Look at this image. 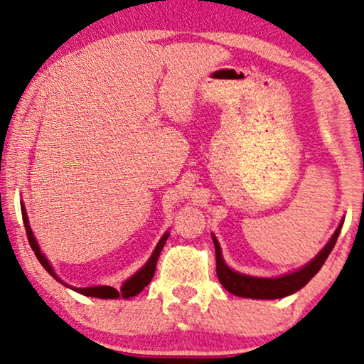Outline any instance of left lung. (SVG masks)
I'll return each mask as SVG.
<instances>
[{
	"label": "left lung",
	"instance_id": "left-lung-1",
	"mask_svg": "<svg viewBox=\"0 0 364 364\" xmlns=\"http://www.w3.org/2000/svg\"><path fill=\"white\" fill-rule=\"evenodd\" d=\"M343 226L341 223L338 224L336 231L331 235L328 242L309 264H305L304 267H300L295 272H289L279 277H254V275L240 274L237 270L229 267L224 262L221 245H219L216 235L213 234V242L216 247V272L218 279L221 285L228 291H231L232 295L242 296V299H257V300H275L282 299V296L295 294L296 290H300L301 287H305L315 277V274L321 269V265L325 264L326 257H328L331 250H333L338 235H340Z\"/></svg>",
	"mask_w": 364,
	"mask_h": 364
}]
</instances>
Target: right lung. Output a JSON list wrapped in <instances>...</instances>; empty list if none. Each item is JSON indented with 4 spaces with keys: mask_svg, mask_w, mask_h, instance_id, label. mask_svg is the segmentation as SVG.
<instances>
[{
    "mask_svg": "<svg viewBox=\"0 0 364 364\" xmlns=\"http://www.w3.org/2000/svg\"><path fill=\"white\" fill-rule=\"evenodd\" d=\"M21 213H23V221H24V228H26V234H28V240L31 244V247H33L36 257L41 262V265L48 270V272L53 275V277L58 280L65 287H69V289H73L77 291V294H82L85 296H95V299H130V296H135L140 294V291L145 289V287L151 282L153 279V274H155V269H156V262H158V257H160V252L163 249V245H165L168 235H170V231H166L165 234L161 235V239L158 240L155 250H153V254L150 255V259L146 260L145 265H143L141 269H138L135 274L132 275L125 280L124 284H122L120 290L114 289V287H109V285H94V287H70L64 282V280L59 279V275L55 274V270L50 262L48 260V257L41 252V247L38 244V240H36L33 231H31V226H29V219H28V213H26V208H24V203L21 201Z\"/></svg>",
    "mask_w": 364,
    "mask_h": 364,
    "instance_id": "add662e5",
    "label": "right lung"
}]
</instances>
